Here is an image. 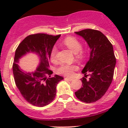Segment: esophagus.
I'll return each instance as SVG.
<instances>
[{"label": "esophagus", "instance_id": "1", "mask_svg": "<svg viewBox=\"0 0 128 128\" xmlns=\"http://www.w3.org/2000/svg\"><path fill=\"white\" fill-rule=\"evenodd\" d=\"M65 79L68 80H69V81H72V80H74V78H70V77H66Z\"/></svg>", "mask_w": 128, "mask_h": 128}]
</instances>
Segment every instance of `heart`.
<instances>
[{
    "mask_svg": "<svg viewBox=\"0 0 128 128\" xmlns=\"http://www.w3.org/2000/svg\"><path fill=\"white\" fill-rule=\"evenodd\" d=\"M62 44L70 50L74 54H77V56H83L82 52V46L79 40L74 37H68L65 38L62 41ZM58 52V48L56 46H54L51 51V59L55 60L56 59V54ZM77 67L76 65H70V64H62L56 69L57 73L64 75L67 76H71L73 74L74 70H76Z\"/></svg>",
    "mask_w": 128,
    "mask_h": 128,
    "instance_id": "heart-1",
    "label": "heart"
}]
</instances>
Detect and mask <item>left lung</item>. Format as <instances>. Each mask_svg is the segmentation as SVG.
Instances as JSON below:
<instances>
[{
    "label": "left lung",
    "instance_id": "left-lung-1",
    "mask_svg": "<svg viewBox=\"0 0 128 128\" xmlns=\"http://www.w3.org/2000/svg\"><path fill=\"white\" fill-rule=\"evenodd\" d=\"M75 33L86 41L90 49V58L82 72V87L75 92L80 101L87 104L96 102L104 95L112 84L116 65L113 48L101 32L83 30ZM89 74L90 78H86Z\"/></svg>",
    "mask_w": 128,
    "mask_h": 128
}]
</instances>
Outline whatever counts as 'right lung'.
<instances>
[{
    "instance_id": "right-lung-1",
    "label": "right lung",
    "mask_w": 128,
    "mask_h": 128,
    "mask_svg": "<svg viewBox=\"0 0 128 128\" xmlns=\"http://www.w3.org/2000/svg\"><path fill=\"white\" fill-rule=\"evenodd\" d=\"M60 36L44 33L31 34L20 42L15 51L12 68L15 84L23 97L36 106H44L52 102L57 85L64 79L58 75L51 77L52 71L48 69L51 50ZM30 52L39 57V66L34 72H25L18 63L20 58Z\"/></svg>"
}]
</instances>
